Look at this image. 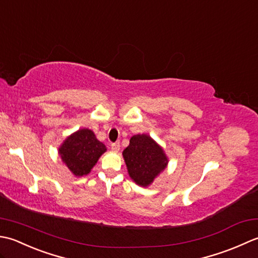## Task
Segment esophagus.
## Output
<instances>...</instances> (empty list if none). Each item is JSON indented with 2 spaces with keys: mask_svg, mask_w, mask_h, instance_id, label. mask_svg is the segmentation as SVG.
I'll return each mask as SVG.
<instances>
[{
  "mask_svg": "<svg viewBox=\"0 0 258 258\" xmlns=\"http://www.w3.org/2000/svg\"><path fill=\"white\" fill-rule=\"evenodd\" d=\"M111 149L113 151H119L120 150V143H114L111 145Z\"/></svg>",
  "mask_w": 258,
  "mask_h": 258,
  "instance_id": "1",
  "label": "esophagus"
}]
</instances>
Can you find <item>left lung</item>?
Instances as JSON below:
<instances>
[{"mask_svg":"<svg viewBox=\"0 0 258 258\" xmlns=\"http://www.w3.org/2000/svg\"><path fill=\"white\" fill-rule=\"evenodd\" d=\"M122 156L129 177L141 187L150 186L169 162L162 147L146 134L131 137Z\"/></svg>","mask_w":258,"mask_h":258,"instance_id":"left-lung-1","label":"left lung"}]
</instances>
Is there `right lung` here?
<instances>
[{
  "label": "right lung",
  "instance_id": "right-lung-1",
  "mask_svg": "<svg viewBox=\"0 0 258 258\" xmlns=\"http://www.w3.org/2000/svg\"><path fill=\"white\" fill-rule=\"evenodd\" d=\"M107 151L92 130L82 128L68 136L59 147L61 160L75 177L87 176Z\"/></svg>",
  "mask_w": 258,
  "mask_h": 258
}]
</instances>
